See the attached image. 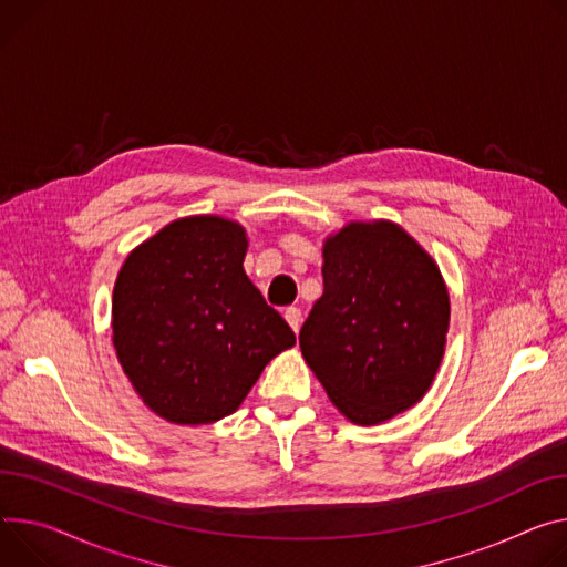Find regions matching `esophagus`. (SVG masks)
I'll return each instance as SVG.
<instances>
[{"label":"esophagus","mask_w":567,"mask_h":567,"mask_svg":"<svg viewBox=\"0 0 567 567\" xmlns=\"http://www.w3.org/2000/svg\"><path fill=\"white\" fill-rule=\"evenodd\" d=\"M285 319H287V323L291 326V330L298 334V330H300V310H298V307H287V310H285Z\"/></svg>","instance_id":"1"}]
</instances>
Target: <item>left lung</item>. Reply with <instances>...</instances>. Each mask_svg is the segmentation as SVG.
Listing matches in <instances>:
<instances>
[{
  "instance_id": "left-lung-1",
  "label": "left lung",
  "mask_w": 567,
  "mask_h": 567,
  "mask_svg": "<svg viewBox=\"0 0 567 567\" xmlns=\"http://www.w3.org/2000/svg\"><path fill=\"white\" fill-rule=\"evenodd\" d=\"M323 296L300 350L341 414L378 425L414 406L445 350L450 298L432 257L391 221L348 224L323 246Z\"/></svg>"
}]
</instances>
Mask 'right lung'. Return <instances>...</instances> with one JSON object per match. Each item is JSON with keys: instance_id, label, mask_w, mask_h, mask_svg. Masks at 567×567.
I'll list each match as a JSON object with an SVG mask.
<instances>
[{"instance_id": "add662e5", "label": "right lung", "mask_w": 567, "mask_h": 567, "mask_svg": "<svg viewBox=\"0 0 567 567\" xmlns=\"http://www.w3.org/2000/svg\"><path fill=\"white\" fill-rule=\"evenodd\" d=\"M246 230L187 217L128 257L113 293V343L144 404L169 423L230 416L293 330L244 274Z\"/></svg>"}]
</instances>
